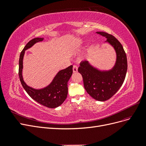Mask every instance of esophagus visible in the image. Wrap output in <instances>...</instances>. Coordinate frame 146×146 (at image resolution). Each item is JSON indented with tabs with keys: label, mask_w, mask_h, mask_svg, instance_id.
Listing matches in <instances>:
<instances>
[{
	"label": "esophagus",
	"mask_w": 146,
	"mask_h": 146,
	"mask_svg": "<svg viewBox=\"0 0 146 146\" xmlns=\"http://www.w3.org/2000/svg\"><path fill=\"white\" fill-rule=\"evenodd\" d=\"M72 69H73V72H77V70H78V66H76V65H74Z\"/></svg>",
	"instance_id": "34e87169"
}]
</instances>
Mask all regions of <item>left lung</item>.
<instances>
[{"instance_id":"obj_1","label":"left lung","mask_w":146,"mask_h":146,"mask_svg":"<svg viewBox=\"0 0 146 146\" xmlns=\"http://www.w3.org/2000/svg\"><path fill=\"white\" fill-rule=\"evenodd\" d=\"M97 33L107 38V41L116 52L117 60L114 68L101 72L91 66L87 61L80 63L78 71L83 77L85 89L92 98L99 100H108L115 94L124 82L127 70V60L123 48L113 35L105 32Z\"/></svg>"}]
</instances>
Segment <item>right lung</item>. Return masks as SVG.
<instances>
[{
  "mask_svg": "<svg viewBox=\"0 0 146 146\" xmlns=\"http://www.w3.org/2000/svg\"><path fill=\"white\" fill-rule=\"evenodd\" d=\"M43 38H36L30 41L24 47L20 54L19 61V77L21 83L27 94L33 100L43 106L50 108L58 107L62 104L68 96V82L72 74V66L61 70L56 74L54 80L49 85L41 90H35L28 86L22 76L23 60L25 50L32 47L34 44L42 41Z\"/></svg>",
  "mask_w": 146,
  "mask_h": 146,
  "instance_id": "1",
  "label": "right lung"
}]
</instances>
